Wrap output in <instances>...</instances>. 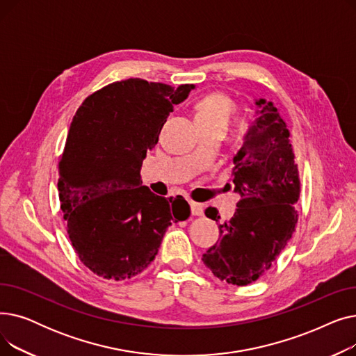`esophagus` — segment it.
<instances>
[{
	"instance_id": "esophagus-1",
	"label": "esophagus",
	"mask_w": 356,
	"mask_h": 356,
	"mask_svg": "<svg viewBox=\"0 0 356 356\" xmlns=\"http://www.w3.org/2000/svg\"><path fill=\"white\" fill-rule=\"evenodd\" d=\"M191 211H192V215L200 216L203 215V204L197 202H191Z\"/></svg>"
}]
</instances>
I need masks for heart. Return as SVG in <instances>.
<instances>
[{"label":"heart","mask_w":356,"mask_h":356,"mask_svg":"<svg viewBox=\"0 0 356 356\" xmlns=\"http://www.w3.org/2000/svg\"><path fill=\"white\" fill-rule=\"evenodd\" d=\"M235 111L236 106L231 98L222 93H211L197 102L196 118L197 122H218L228 127Z\"/></svg>","instance_id":"b5f03b06"}]
</instances>
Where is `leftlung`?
Masks as SVG:
<instances>
[{
  "label": "left lung",
  "instance_id": "8db88e82",
  "mask_svg": "<svg viewBox=\"0 0 356 356\" xmlns=\"http://www.w3.org/2000/svg\"><path fill=\"white\" fill-rule=\"evenodd\" d=\"M255 105L258 118L234 157L238 209L219 223L220 239L202 257L215 277L235 286L254 283L270 270L298 219L294 204L300 197V179L287 125L273 102L258 99ZM204 215L216 222L220 218L211 207Z\"/></svg>",
  "mask_w": 356,
  "mask_h": 356
}]
</instances>
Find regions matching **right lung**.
I'll use <instances>...</instances> for the list:
<instances>
[{"mask_svg":"<svg viewBox=\"0 0 356 356\" xmlns=\"http://www.w3.org/2000/svg\"><path fill=\"white\" fill-rule=\"evenodd\" d=\"M193 88L131 78L93 92L74 114L58 189L73 250L93 274L136 277L156 258L165 229L191 216L183 196L154 195L140 170L173 105Z\"/></svg>","mask_w":356,"mask_h":356,"instance_id":"right-lung-1","label":"right lung"}]
</instances>
